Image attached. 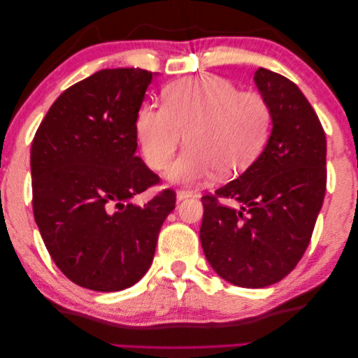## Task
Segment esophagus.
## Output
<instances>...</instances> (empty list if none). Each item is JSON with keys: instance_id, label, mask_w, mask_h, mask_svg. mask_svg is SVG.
Here are the masks:
<instances>
[{"instance_id": "1", "label": "esophagus", "mask_w": 358, "mask_h": 358, "mask_svg": "<svg viewBox=\"0 0 358 358\" xmlns=\"http://www.w3.org/2000/svg\"><path fill=\"white\" fill-rule=\"evenodd\" d=\"M193 195V192L190 190H178V193H176V198H178V201H184L187 200V198H190Z\"/></svg>"}]
</instances>
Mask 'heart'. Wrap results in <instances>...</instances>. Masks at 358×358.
I'll list each match as a JSON object with an SVG mask.
<instances>
[{"mask_svg": "<svg viewBox=\"0 0 358 358\" xmlns=\"http://www.w3.org/2000/svg\"><path fill=\"white\" fill-rule=\"evenodd\" d=\"M273 113L257 92H239L231 80L198 74L174 80L163 90V106L145 103L138 109L134 133L144 162L165 169L184 141L189 145L168 179L192 184L243 173L265 148Z\"/></svg>", "mask_w": 358, "mask_h": 358, "instance_id": "b5f03b06", "label": "heart"}]
</instances>
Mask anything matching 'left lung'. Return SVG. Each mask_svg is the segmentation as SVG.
<instances>
[{
    "instance_id": "left-lung-1",
    "label": "left lung",
    "mask_w": 358,
    "mask_h": 358,
    "mask_svg": "<svg viewBox=\"0 0 358 358\" xmlns=\"http://www.w3.org/2000/svg\"><path fill=\"white\" fill-rule=\"evenodd\" d=\"M254 80L271 108V134L238 179L201 198L200 239L222 279L262 289L284 279L311 241L325 196L327 139L294 82L265 68L257 69ZM219 197L240 208L220 205Z\"/></svg>"
}]
</instances>
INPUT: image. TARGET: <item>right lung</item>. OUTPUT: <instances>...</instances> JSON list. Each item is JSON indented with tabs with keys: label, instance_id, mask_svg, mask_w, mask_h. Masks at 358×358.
<instances>
[{
	"label": "right lung",
	"instance_id": "1",
	"mask_svg": "<svg viewBox=\"0 0 358 358\" xmlns=\"http://www.w3.org/2000/svg\"><path fill=\"white\" fill-rule=\"evenodd\" d=\"M154 76L101 69L64 90L34 134V220L55 265L85 289L119 292L136 284L174 209L169 189L143 208L131 203L160 180L134 154V119Z\"/></svg>",
	"mask_w": 358,
	"mask_h": 358
}]
</instances>
